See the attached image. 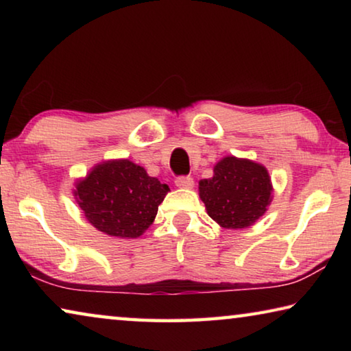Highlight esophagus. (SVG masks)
<instances>
[{
	"label": "esophagus",
	"mask_w": 351,
	"mask_h": 351,
	"mask_svg": "<svg viewBox=\"0 0 351 351\" xmlns=\"http://www.w3.org/2000/svg\"><path fill=\"white\" fill-rule=\"evenodd\" d=\"M175 184L181 189H192L193 187V180L190 176H178L175 180Z\"/></svg>",
	"instance_id": "34e87169"
}]
</instances>
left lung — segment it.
Returning a JSON list of instances; mask_svg holds the SVG:
<instances>
[{
	"label": "left lung",
	"mask_w": 351,
	"mask_h": 351,
	"mask_svg": "<svg viewBox=\"0 0 351 351\" xmlns=\"http://www.w3.org/2000/svg\"><path fill=\"white\" fill-rule=\"evenodd\" d=\"M272 186L263 165L228 156L213 167V176L199 181V197L212 219L226 229H243L263 215Z\"/></svg>",
	"instance_id": "obj_1"
}]
</instances>
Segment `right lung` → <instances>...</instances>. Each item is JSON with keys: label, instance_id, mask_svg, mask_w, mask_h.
I'll return each mask as SVG.
<instances>
[{"label": "right lung", "instance_id": "right-lung-1", "mask_svg": "<svg viewBox=\"0 0 351 351\" xmlns=\"http://www.w3.org/2000/svg\"><path fill=\"white\" fill-rule=\"evenodd\" d=\"M169 190L141 165L121 159L96 165L77 182L74 195L88 221L100 232L136 239L153 223Z\"/></svg>", "mask_w": 351, "mask_h": 351}]
</instances>
